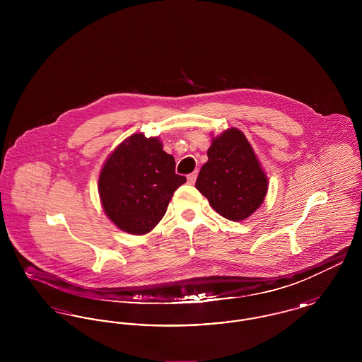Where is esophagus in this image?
Segmentation results:
<instances>
[{
    "label": "esophagus",
    "instance_id": "34e87169",
    "mask_svg": "<svg viewBox=\"0 0 362 362\" xmlns=\"http://www.w3.org/2000/svg\"><path fill=\"white\" fill-rule=\"evenodd\" d=\"M197 176H198V173H197V171H194V173L187 175V182H189V185H194V183H195Z\"/></svg>",
    "mask_w": 362,
    "mask_h": 362
}]
</instances>
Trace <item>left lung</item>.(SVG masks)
<instances>
[{
  "label": "left lung",
  "mask_w": 362,
  "mask_h": 362,
  "mask_svg": "<svg viewBox=\"0 0 362 362\" xmlns=\"http://www.w3.org/2000/svg\"><path fill=\"white\" fill-rule=\"evenodd\" d=\"M207 157L195 187L225 218L245 220L263 204L269 187L252 146L232 127L211 139Z\"/></svg>",
  "instance_id": "obj_1"
}]
</instances>
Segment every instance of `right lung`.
Masks as SVG:
<instances>
[{
    "label": "right lung",
    "mask_w": 362,
    "mask_h": 362,
    "mask_svg": "<svg viewBox=\"0 0 362 362\" xmlns=\"http://www.w3.org/2000/svg\"><path fill=\"white\" fill-rule=\"evenodd\" d=\"M186 182L157 137L126 138L108 156L99 176L104 213L132 235L151 232L164 217L173 192Z\"/></svg>",
    "instance_id": "add662e5"
}]
</instances>
